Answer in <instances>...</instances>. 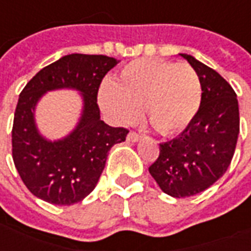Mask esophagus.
Segmentation results:
<instances>
[{"label":"esophagus","instance_id":"34e87169","mask_svg":"<svg viewBox=\"0 0 251 251\" xmlns=\"http://www.w3.org/2000/svg\"><path fill=\"white\" fill-rule=\"evenodd\" d=\"M140 138H141V136H140L137 131H130V133L127 134V141L130 142H137Z\"/></svg>","mask_w":251,"mask_h":251}]
</instances>
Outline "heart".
Here are the masks:
<instances>
[{"mask_svg": "<svg viewBox=\"0 0 251 251\" xmlns=\"http://www.w3.org/2000/svg\"><path fill=\"white\" fill-rule=\"evenodd\" d=\"M201 82L187 63L142 57L126 64L114 83L99 88V104L113 120L127 124L144 106L145 118L161 136L185 130L201 104Z\"/></svg>", "mask_w": 251, "mask_h": 251, "instance_id": "heart-1", "label": "heart"}]
</instances>
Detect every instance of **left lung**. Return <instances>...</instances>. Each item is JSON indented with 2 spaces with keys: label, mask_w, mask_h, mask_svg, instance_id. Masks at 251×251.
Returning a JSON list of instances; mask_svg holds the SVG:
<instances>
[{
  "label": "left lung",
  "mask_w": 251,
  "mask_h": 251,
  "mask_svg": "<svg viewBox=\"0 0 251 251\" xmlns=\"http://www.w3.org/2000/svg\"><path fill=\"white\" fill-rule=\"evenodd\" d=\"M181 56L201 82V104L192 124L168 142L160 144L149 174L163 192L187 198L203 192L225 175L239 134L237 94L223 77L191 55Z\"/></svg>",
  "instance_id": "1"
}]
</instances>
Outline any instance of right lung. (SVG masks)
Masks as SVG:
<instances>
[{
  "instance_id": "add662e5",
  "label": "right lung",
  "mask_w": 251,
  "mask_h": 251,
  "mask_svg": "<svg viewBox=\"0 0 251 251\" xmlns=\"http://www.w3.org/2000/svg\"><path fill=\"white\" fill-rule=\"evenodd\" d=\"M104 55L71 53L44 67L20 94L12 129V156L20 177L32 194L51 204L71 205L95 188L110 149L125 141L126 127L100 120L98 90L107 72L118 64ZM76 88L85 107L77 129L60 142H47L35 129L33 111L50 89Z\"/></svg>"
}]
</instances>
